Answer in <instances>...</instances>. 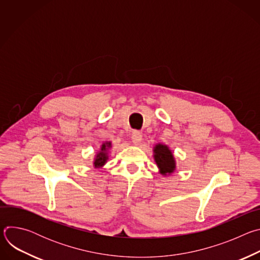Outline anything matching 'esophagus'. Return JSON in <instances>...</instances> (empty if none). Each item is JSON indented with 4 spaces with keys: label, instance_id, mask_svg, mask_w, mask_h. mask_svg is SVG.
<instances>
[{
    "label": "esophagus",
    "instance_id": "34e87169",
    "mask_svg": "<svg viewBox=\"0 0 260 260\" xmlns=\"http://www.w3.org/2000/svg\"><path fill=\"white\" fill-rule=\"evenodd\" d=\"M132 141H133L134 145H136V146L140 145L141 142H142V135H141V133L134 132L133 135H132Z\"/></svg>",
    "mask_w": 260,
    "mask_h": 260
}]
</instances>
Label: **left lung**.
Here are the masks:
<instances>
[{
    "mask_svg": "<svg viewBox=\"0 0 260 260\" xmlns=\"http://www.w3.org/2000/svg\"><path fill=\"white\" fill-rule=\"evenodd\" d=\"M153 158L162 176L172 175L177 168L176 159L170 147L162 143H157L153 147Z\"/></svg>",
    "mask_w": 260,
    "mask_h": 260,
    "instance_id": "1",
    "label": "left lung"
}]
</instances>
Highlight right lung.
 <instances>
[{"label":"right lung","mask_w":260,"mask_h":260,"mask_svg":"<svg viewBox=\"0 0 260 260\" xmlns=\"http://www.w3.org/2000/svg\"><path fill=\"white\" fill-rule=\"evenodd\" d=\"M112 148V143L110 141H105L100 146V149L94 155L92 166L94 169H103L104 166L107 164L109 156H110V149Z\"/></svg>","instance_id":"obj_1"}]
</instances>
